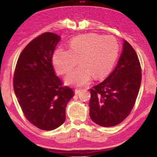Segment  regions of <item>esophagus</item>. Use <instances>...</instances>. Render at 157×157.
<instances>
[{"label":"esophagus","mask_w":157,"mask_h":157,"mask_svg":"<svg viewBox=\"0 0 157 157\" xmlns=\"http://www.w3.org/2000/svg\"><path fill=\"white\" fill-rule=\"evenodd\" d=\"M79 92H80V90H78V89H75V90H74V93H75V94H79Z\"/></svg>","instance_id":"obj_1"}]
</instances>
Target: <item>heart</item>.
<instances>
[{
  "label": "heart",
  "mask_w": 157,
  "mask_h": 157,
  "mask_svg": "<svg viewBox=\"0 0 157 157\" xmlns=\"http://www.w3.org/2000/svg\"><path fill=\"white\" fill-rule=\"evenodd\" d=\"M118 43L111 36L88 34L77 36L70 42L69 50L56 49L52 63L59 74L69 73L78 63L80 66L67 75V84L82 86L92 78L98 79L111 71L117 57Z\"/></svg>",
  "instance_id": "obj_1"
}]
</instances>
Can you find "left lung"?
Returning a JSON list of instances; mask_svg holds the SVG:
<instances>
[{
    "label": "left lung",
    "instance_id": "left-lung-1",
    "mask_svg": "<svg viewBox=\"0 0 157 157\" xmlns=\"http://www.w3.org/2000/svg\"><path fill=\"white\" fill-rule=\"evenodd\" d=\"M141 80L142 69L138 55L124 40L114 70L104 81L90 89V116L92 121L103 127L121 123L134 107Z\"/></svg>",
    "mask_w": 157,
    "mask_h": 157
}]
</instances>
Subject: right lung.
<instances>
[{"mask_svg": "<svg viewBox=\"0 0 157 157\" xmlns=\"http://www.w3.org/2000/svg\"><path fill=\"white\" fill-rule=\"evenodd\" d=\"M60 36L45 32L33 39L20 54L13 88L25 118L42 130H52L65 120L73 91L55 75L52 56Z\"/></svg>", "mask_w": 157, "mask_h": 157, "instance_id": "right-lung-1", "label": "right lung"}]
</instances>
